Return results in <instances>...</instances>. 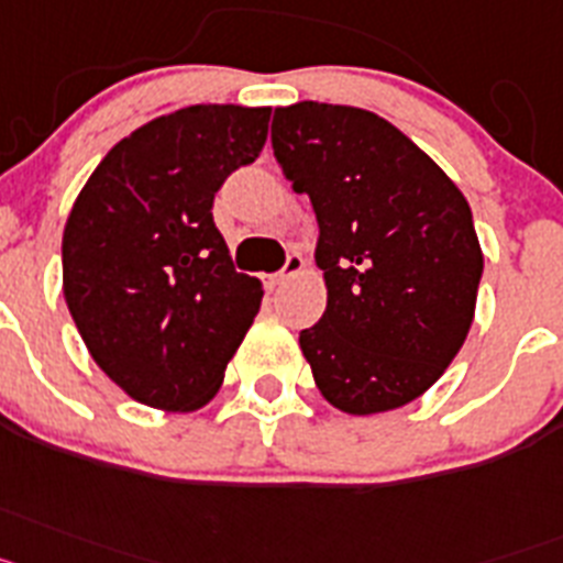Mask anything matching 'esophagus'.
Returning <instances> with one entry per match:
<instances>
[{
    "label": "esophagus",
    "instance_id": "esophagus-1",
    "mask_svg": "<svg viewBox=\"0 0 563 563\" xmlns=\"http://www.w3.org/2000/svg\"><path fill=\"white\" fill-rule=\"evenodd\" d=\"M302 268H306V261H302V254L291 252L286 257V266H283L280 272H277V275H268V288L283 286V283H286V280H291V277H295V275H300Z\"/></svg>",
    "mask_w": 563,
    "mask_h": 563
}]
</instances>
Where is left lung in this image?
<instances>
[{
    "instance_id": "8db88e82",
    "label": "left lung",
    "mask_w": 563,
    "mask_h": 563,
    "mask_svg": "<svg viewBox=\"0 0 563 563\" xmlns=\"http://www.w3.org/2000/svg\"><path fill=\"white\" fill-rule=\"evenodd\" d=\"M272 146L317 214L329 302L300 331L320 394L351 417L402 408L437 383L476 314L482 246L462 189L376 112L277 107Z\"/></svg>"
}]
</instances>
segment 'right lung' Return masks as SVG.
Masks as SVG:
<instances>
[{"instance_id": "add662e5", "label": "right lung", "mask_w": 563, "mask_h": 563, "mask_svg": "<svg viewBox=\"0 0 563 563\" xmlns=\"http://www.w3.org/2000/svg\"><path fill=\"white\" fill-rule=\"evenodd\" d=\"M268 107L192 104L146 121L104 155L62 238L65 300L87 351L135 402L198 410L261 311L234 272L214 192L261 155Z\"/></svg>"}]
</instances>
